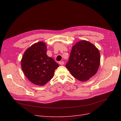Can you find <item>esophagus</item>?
I'll use <instances>...</instances> for the list:
<instances>
[{"label":"esophagus","instance_id":"34e87169","mask_svg":"<svg viewBox=\"0 0 121 121\" xmlns=\"http://www.w3.org/2000/svg\"><path fill=\"white\" fill-rule=\"evenodd\" d=\"M59 64L61 65H63L64 64V61H60L59 62Z\"/></svg>","mask_w":121,"mask_h":121}]
</instances>
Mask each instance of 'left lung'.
I'll return each instance as SVG.
<instances>
[{"instance_id": "obj_1", "label": "left lung", "mask_w": 121, "mask_h": 121, "mask_svg": "<svg viewBox=\"0 0 121 121\" xmlns=\"http://www.w3.org/2000/svg\"><path fill=\"white\" fill-rule=\"evenodd\" d=\"M100 59L99 49L91 43L82 40L73 47L66 67L74 78L86 81L97 73Z\"/></svg>"}]
</instances>
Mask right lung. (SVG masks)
<instances>
[{"label": "right lung", "instance_id": "1", "mask_svg": "<svg viewBox=\"0 0 121 121\" xmlns=\"http://www.w3.org/2000/svg\"><path fill=\"white\" fill-rule=\"evenodd\" d=\"M47 45L39 42L32 44L24 52L21 60L22 70L32 83L43 86L52 78L59 67L52 57L47 54Z\"/></svg>", "mask_w": 121, "mask_h": 121}]
</instances>
